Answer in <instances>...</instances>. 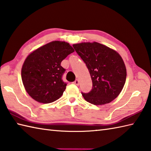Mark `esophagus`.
Masks as SVG:
<instances>
[{"mask_svg":"<svg viewBox=\"0 0 151 151\" xmlns=\"http://www.w3.org/2000/svg\"><path fill=\"white\" fill-rule=\"evenodd\" d=\"M73 84H75V85H79V80L78 79H76V81L73 82Z\"/></svg>","mask_w":151,"mask_h":151,"instance_id":"1","label":"esophagus"}]
</instances>
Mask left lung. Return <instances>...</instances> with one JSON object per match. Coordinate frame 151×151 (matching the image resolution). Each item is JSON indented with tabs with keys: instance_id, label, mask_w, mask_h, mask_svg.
<instances>
[{
	"instance_id": "obj_1",
	"label": "left lung",
	"mask_w": 151,
	"mask_h": 151,
	"mask_svg": "<svg viewBox=\"0 0 151 151\" xmlns=\"http://www.w3.org/2000/svg\"><path fill=\"white\" fill-rule=\"evenodd\" d=\"M90 73L93 88L82 93L84 99L96 106L110 103L121 93L127 79V69L118 52L96 42L73 44Z\"/></svg>"
}]
</instances>
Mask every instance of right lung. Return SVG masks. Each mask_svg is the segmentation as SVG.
Listing matches in <instances>:
<instances>
[{
    "label": "right lung",
    "instance_id": "obj_1",
    "mask_svg": "<svg viewBox=\"0 0 151 151\" xmlns=\"http://www.w3.org/2000/svg\"><path fill=\"white\" fill-rule=\"evenodd\" d=\"M73 52L69 43L53 41L27 56L21 68V79L30 97L38 102L49 104L62 96L66 83L62 80L65 70L60 63Z\"/></svg>",
    "mask_w": 151,
    "mask_h": 151
}]
</instances>
